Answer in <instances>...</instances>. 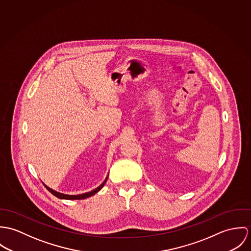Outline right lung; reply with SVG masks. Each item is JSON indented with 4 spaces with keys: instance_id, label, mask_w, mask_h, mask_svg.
Instances as JSON below:
<instances>
[{
    "instance_id": "1",
    "label": "right lung",
    "mask_w": 251,
    "mask_h": 251,
    "mask_svg": "<svg viewBox=\"0 0 251 251\" xmlns=\"http://www.w3.org/2000/svg\"><path fill=\"white\" fill-rule=\"evenodd\" d=\"M107 180H108V177L106 178V180L97 188V189H95V190H93V191H91V192H88V193H85V194H83V195H64V194H60V193H57L56 191H54V190H52V189H50L49 187H47V186H45L46 187V189L52 194V195H55L56 196L57 198H60V199H70V200H78V199H84V198H87V197H89V196H92V195H95L96 193H98L103 187H104V185H105V183L107 182Z\"/></svg>"
}]
</instances>
